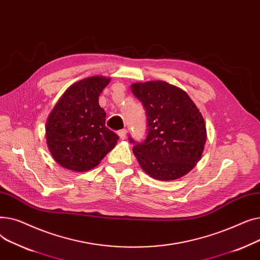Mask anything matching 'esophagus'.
Instances as JSON below:
<instances>
[{
	"label": "esophagus",
	"mask_w": 260,
	"mask_h": 260,
	"mask_svg": "<svg viewBox=\"0 0 260 260\" xmlns=\"http://www.w3.org/2000/svg\"><path fill=\"white\" fill-rule=\"evenodd\" d=\"M126 133H127L126 129H121V131H119V132H118V135H119L120 139L124 140V139L126 138Z\"/></svg>",
	"instance_id": "obj_1"
}]
</instances>
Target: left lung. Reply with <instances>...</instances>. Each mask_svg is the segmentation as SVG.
<instances>
[{
  "instance_id": "obj_1",
  "label": "left lung",
  "mask_w": 260,
  "mask_h": 260,
  "mask_svg": "<svg viewBox=\"0 0 260 260\" xmlns=\"http://www.w3.org/2000/svg\"><path fill=\"white\" fill-rule=\"evenodd\" d=\"M146 111L147 136L136 142L133 152L142 170L152 178L178 179L200 160L207 140L204 119L181 88L165 81L131 85Z\"/></svg>"
}]
</instances>
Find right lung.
<instances>
[{"label":"right lung","mask_w":260,"mask_h":260,"mask_svg":"<svg viewBox=\"0 0 260 260\" xmlns=\"http://www.w3.org/2000/svg\"><path fill=\"white\" fill-rule=\"evenodd\" d=\"M111 79L88 77L68 87L46 121V142L64 169L86 172L116 146L118 136L105 126L99 95Z\"/></svg>","instance_id":"add662e5"}]
</instances>
